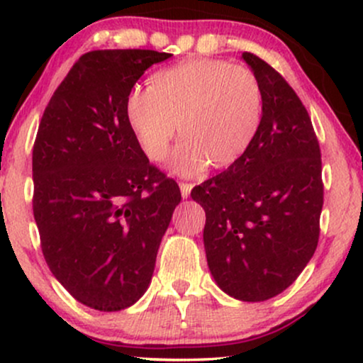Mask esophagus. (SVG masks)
I'll use <instances>...</instances> for the list:
<instances>
[{
  "label": "esophagus",
  "mask_w": 363,
  "mask_h": 363,
  "mask_svg": "<svg viewBox=\"0 0 363 363\" xmlns=\"http://www.w3.org/2000/svg\"><path fill=\"white\" fill-rule=\"evenodd\" d=\"M179 187H181L182 198H189L191 189H193V184H187V182H181V184H179Z\"/></svg>",
  "instance_id": "1"
}]
</instances>
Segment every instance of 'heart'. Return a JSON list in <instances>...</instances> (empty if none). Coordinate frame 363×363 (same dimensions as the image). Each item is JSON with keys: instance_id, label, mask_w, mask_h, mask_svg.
I'll return each mask as SVG.
<instances>
[{"instance_id": "heart-1", "label": "heart", "mask_w": 363, "mask_h": 363, "mask_svg": "<svg viewBox=\"0 0 363 363\" xmlns=\"http://www.w3.org/2000/svg\"><path fill=\"white\" fill-rule=\"evenodd\" d=\"M262 111L261 83L251 69L208 57L160 69L150 86H135L124 99L129 131L152 162L167 157L181 131L170 170L182 177L237 164L259 133Z\"/></svg>"}]
</instances>
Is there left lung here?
<instances>
[{
    "label": "left lung",
    "mask_w": 363,
    "mask_h": 363,
    "mask_svg": "<svg viewBox=\"0 0 363 363\" xmlns=\"http://www.w3.org/2000/svg\"><path fill=\"white\" fill-rule=\"evenodd\" d=\"M261 83L262 123L237 164L191 191L205 208L211 277L237 301L262 302L314 256L323 210L320 150L306 107L277 69L244 52Z\"/></svg>",
    "instance_id": "left-lung-1"
}]
</instances>
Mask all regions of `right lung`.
<instances>
[{
  "label": "right lung",
  "mask_w": 363,
  "mask_h": 363,
  "mask_svg": "<svg viewBox=\"0 0 363 363\" xmlns=\"http://www.w3.org/2000/svg\"><path fill=\"white\" fill-rule=\"evenodd\" d=\"M172 54L91 51L45 107L32 152L34 218L56 280L90 309L123 311L148 289L174 210L177 182L141 152L124 99Z\"/></svg>",
  "instance_id": "right-lung-1"
}]
</instances>
